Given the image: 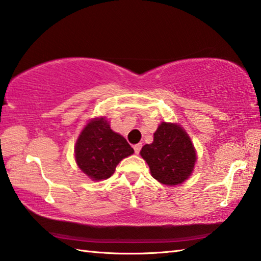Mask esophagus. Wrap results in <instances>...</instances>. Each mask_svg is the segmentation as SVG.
Instances as JSON below:
<instances>
[{
  "label": "esophagus",
  "mask_w": 261,
  "mask_h": 261,
  "mask_svg": "<svg viewBox=\"0 0 261 261\" xmlns=\"http://www.w3.org/2000/svg\"><path fill=\"white\" fill-rule=\"evenodd\" d=\"M134 149H135V153L136 154H139L140 153V149H141V145L140 144H137L134 146Z\"/></svg>",
  "instance_id": "obj_1"
}]
</instances>
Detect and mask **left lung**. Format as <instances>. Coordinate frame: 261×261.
Returning <instances> with one entry per match:
<instances>
[{"instance_id": "1", "label": "left lung", "mask_w": 261, "mask_h": 261, "mask_svg": "<svg viewBox=\"0 0 261 261\" xmlns=\"http://www.w3.org/2000/svg\"><path fill=\"white\" fill-rule=\"evenodd\" d=\"M140 155L150 173L164 185H179L192 173L196 154L188 135L181 127L163 122L154 134V141L141 148Z\"/></svg>"}]
</instances>
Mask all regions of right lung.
Returning <instances> with one entry per match:
<instances>
[{"label":"right lung","instance_id":"right-lung-1","mask_svg":"<svg viewBox=\"0 0 261 261\" xmlns=\"http://www.w3.org/2000/svg\"><path fill=\"white\" fill-rule=\"evenodd\" d=\"M134 154L124 137L115 134L105 118L89 122L75 146L79 168L92 180L110 178L122 159Z\"/></svg>","mask_w":261,"mask_h":261}]
</instances>
